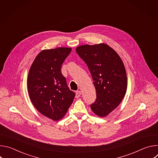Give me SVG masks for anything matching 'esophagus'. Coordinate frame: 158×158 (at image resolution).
Returning a JSON list of instances; mask_svg holds the SVG:
<instances>
[{
  "mask_svg": "<svg viewBox=\"0 0 158 158\" xmlns=\"http://www.w3.org/2000/svg\"><path fill=\"white\" fill-rule=\"evenodd\" d=\"M81 92L80 91H77L76 93V98H79L81 96Z\"/></svg>",
  "mask_w": 158,
  "mask_h": 158,
  "instance_id": "esophagus-1",
  "label": "esophagus"
}]
</instances>
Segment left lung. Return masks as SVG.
<instances>
[{"label": "left lung", "instance_id": "1", "mask_svg": "<svg viewBox=\"0 0 158 158\" xmlns=\"http://www.w3.org/2000/svg\"><path fill=\"white\" fill-rule=\"evenodd\" d=\"M91 74L96 99L91 105L94 113L105 117L123 99L127 89V75L118 53L108 45H83L76 49Z\"/></svg>", "mask_w": 158, "mask_h": 158}]
</instances>
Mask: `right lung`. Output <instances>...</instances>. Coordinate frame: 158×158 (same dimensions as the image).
Instances as JSON below:
<instances>
[{
  "instance_id": "obj_1",
  "label": "right lung",
  "mask_w": 158,
  "mask_h": 158,
  "mask_svg": "<svg viewBox=\"0 0 158 158\" xmlns=\"http://www.w3.org/2000/svg\"><path fill=\"white\" fill-rule=\"evenodd\" d=\"M71 50L68 48L43 50L29 69L27 88L31 102L40 113L53 121L65 116L76 95L61 73L62 64Z\"/></svg>"
}]
</instances>
